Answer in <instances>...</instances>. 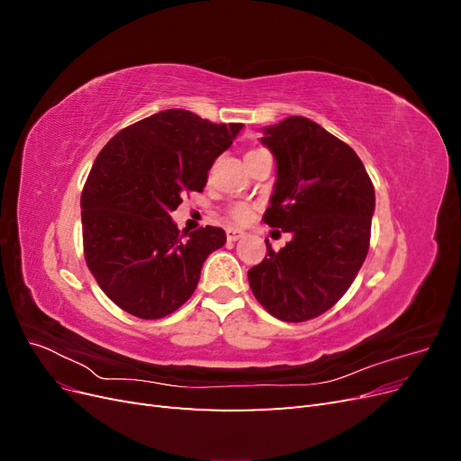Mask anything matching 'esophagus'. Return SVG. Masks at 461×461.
<instances>
[{"mask_svg":"<svg viewBox=\"0 0 461 461\" xmlns=\"http://www.w3.org/2000/svg\"><path fill=\"white\" fill-rule=\"evenodd\" d=\"M246 232L242 230V229H236V227H229L227 229V239L230 240V242H236L239 239H242Z\"/></svg>","mask_w":461,"mask_h":461,"instance_id":"1","label":"esophagus"}]
</instances>
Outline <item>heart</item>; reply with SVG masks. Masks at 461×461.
<instances>
[{"label":"heart","mask_w":461,"mask_h":461,"mask_svg":"<svg viewBox=\"0 0 461 461\" xmlns=\"http://www.w3.org/2000/svg\"><path fill=\"white\" fill-rule=\"evenodd\" d=\"M254 151H256V149H254ZM249 153H252V151H249ZM249 215H252V209H249V207L244 205V203H239V205H234V207L230 209V217H232L234 221L244 222V221L249 219Z\"/></svg>","instance_id":"heart-1"}]
</instances>
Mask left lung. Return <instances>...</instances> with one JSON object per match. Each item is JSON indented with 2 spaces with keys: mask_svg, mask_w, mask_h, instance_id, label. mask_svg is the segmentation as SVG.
Masks as SVG:
<instances>
[{
  "mask_svg": "<svg viewBox=\"0 0 461 461\" xmlns=\"http://www.w3.org/2000/svg\"><path fill=\"white\" fill-rule=\"evenodd\" d=\"M276 161L269 227L292 240L248 271L249 288L273 317L302 323L319 317L350 288L366 261L375 188L357 153L305 117L263 129Z\"/></svg>",
  "mask_w": 461,
  "mask_h": 461,
  "instance_id": "8db88e82",
  "label": "left lung"
}]
</instances>
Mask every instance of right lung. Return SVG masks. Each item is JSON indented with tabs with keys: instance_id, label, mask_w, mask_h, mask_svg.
<instances>
[{
	"instance_id": "add662e5",
	"label": "right lung",
	"mask_w": 461,
	"mask_h": 461,
	"mask_svg": "<svg viewBox=\"0 0 461 461\" xmlns=\"http://www.w3.org/2000/svg\"><path fill=\"white\" fill-rule=\"evenodd\" d=\"M242 131L186 109H167L119 131L95 158L80 196L90 273L111 302L140 319L176 312L198 286L207 256L225 246L219 227L176 229L185 192H202L207 171Z\"/></svg>"
}]
</instances>
